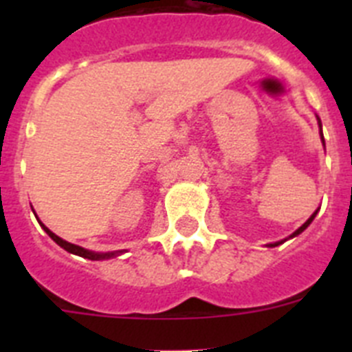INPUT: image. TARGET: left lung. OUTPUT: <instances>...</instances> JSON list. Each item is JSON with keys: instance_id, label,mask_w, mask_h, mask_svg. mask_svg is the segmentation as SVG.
<instances>
[{"instance_id": "8db88e82", "label": "left lung", "mask_w": 352, "mask_h": 352, "mask_svg": "<svg viewBox=\"0 0 352 352\" xmlns=\"http://www.w3.org/2000/svg\"><path fill=\"white\" fill-rule=\"evenodd\" d=\"M317 123H319V133H321V141H322V144H324V138H322V125H321V120H319V118H317ZM317 211H319V208H317V210H316V211H314V213H312V214H310V219H309V220H307V222H305V223H303V226H301V227H298L296 231L292 232V234H291V236H287V238H285V239H280V241H275V243H268V247H272V248H273V247H278V245L285 243V241H287V239H292V238H294V236L301 234V232H303V231H305V229H307V227H309V226H310V223H312V220H314V219H316V214H317Z\"/></svg>"}]
</instances>
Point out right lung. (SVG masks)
Returning <instances> with one entry per match:
<instances>
[{
  "label": "right lung",
  "mask_w": 352,
  "mask_h": 352,
  "mask_svg": "<svg viewBox=\"0 0 352 352\" xmlns=\"http://www.w3.org/2000/svg\"><path fill=\"white\" fill-rule=\"evenodd\" d=\"M35 213V211H33ZM36 217V214H35ZM36 220H38V223L42 226V229L45 232H47L49 236H51L52 241H56V243L60 245L61 248H65L67 252H70V254H76V256L79 257H84V259H89V261H104V259H111V257H118L121 256V254H125V250H114V252H93V250H88V248H82L79 247V245H74V243H68V241H65L63 238H60L58 234H54V232L49 229V227L43 226L42 222H40V219L36 217Z\"/></svg>",
  "instance_id": "1"
}]
</instances>
